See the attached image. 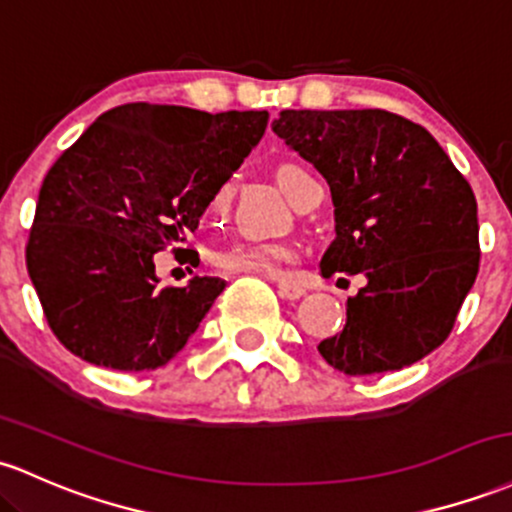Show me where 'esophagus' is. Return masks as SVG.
Returning <instances> with one entry per match:
<instances>
[{
  "label": "esophagus",
  "instance_id": "obj_1",
  "mask_svg": "<svg viewBox=\"0 0 512 512\" xmlns=\"http://www.w3.org/2000/svg\"><path fill=\"white\" fill-rule=\"evenodd\" d=\"M277 291H279V296H282V299H289V301L301 299V296L306 294V289H303V286H299V284H289V282H279Z\"/></svg>",
  "mask_w": 512,
  "mask_h": 512
}]
</instances>
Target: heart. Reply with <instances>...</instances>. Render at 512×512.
Masks as SVG:
<instances>
[{
  "label": "heart",
  "instance_id": "heart-1",
  "mask_svg": "<svg viewBox=\"0 0 512 512\" xmlns=\"http://www.w3.org/2000/svg\"><path fill=\"white\" fill-rule=\"evenodd\" d=\"M311 174L303 167L282 165L277 170V182L282 192L289 196V201L296 199L301 184L308 182ZM233 187L221 184L211 199L213 211H223L228 206ZM294 257V250L289 245H274V243H235L221 250L216 255V265L226 272L233 274H260V277H282V267Z\"/></svg>",
  "mask_w": 512,
  "mask_h": 512
}]
</instances>
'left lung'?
Instances as JSON below:
<instances>
[{
  "instance_id": "8db88e82",
  "label": "left lung",
  "mask_w": 512,
  "mask_h": 512,
  "mask_svg": "<svg viewBox=\"0 0 512 512\" xmlns=\"http://www.w3.org/2000/svg\"><path fill=\"white\" fill-rule=\"evenodd\" d=\"M272 131L323 174L335 240L320 272L367 277L318 352L350 376L396 372L452 330L479 272L469 182L418 123L384 109H286Z\"/></svg>"
}]
</instances>
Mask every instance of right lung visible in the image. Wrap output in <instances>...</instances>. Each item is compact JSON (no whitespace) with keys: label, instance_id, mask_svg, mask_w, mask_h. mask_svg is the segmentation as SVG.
Masks as SVG:
<instances>
[{"label":"right lung","instance_id":"add662e5","mask_svg":"<svg viewBox=\"0 0 512 512\" xmlns=\"http://www.w3.org/2000/svg\"><path fill=\"white\" fill-rule=\"evenodd\" d=\"M267 111L123 104L101 114L43 179L26 267L50 330L72 355L119 372L157 369L187 345L218 277L160 286L153 257L199 228L213 194L265 136Z\"/></svg>","mask_w":512,"mask_h":512}]
</instances>
